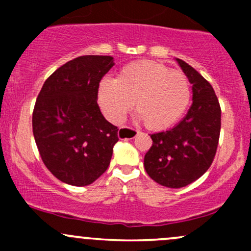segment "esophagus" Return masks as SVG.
Masks as SVG:
<instances>
[{
  "instance_id": "1",
  "label": "esophagus",
  "mask_w": 251,
  "mask_h": 251,
  "mask_svg": "<svg viewBox=\"0 0 251 251\" xmlns=\"http://www.w3.org/2000/svg\"><path fill=\"white\" fill-rule=\"evenodd\" d=\"M138 133H139V132L134 128L123 127L118 131V137H119L120 139H132V138L137 137Z\"/></svg>"
}]
</instances>
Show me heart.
Returning <instances> with one entry per match:
<instances>
[{"label":"heart","mask_w":251,"mask_h":251,"mask_svg":"<svg viewBox=\"0 0 251 251\" xmlns=\"http://www.w3.org/2000/svg\"><path fill=\"white\" fill-rule=\"evenodd\" d=\"M97 98L103 116L111 123H123L135 103L138 117L146 127L160 131L184 116L191 99V87L181 72L139 60L124 66L117 79H101Z\"/></svg>","instance_id":"1"}]
</instances>
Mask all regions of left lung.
Returning a JSON list of instances; mask_svg holds the SVG:
<instances>
[{"label":"left lung","mask_w":251,"mask_h":251,"mask_svg":"<svg viewBox=\"0 0 251 251\" xmlns=\"http://www.w3.org/2000/svg\"><path fill=\"white\" fill-rule=\"evenodd\" d=\"M176 61L192 85V103L177 125L151 135L153 143L144 157L150 177L172 189L189 185L208 171L221 132V107L212 86L185 61Z\"/></svg>","instance_id":"left-lung-1"}]
</instances>
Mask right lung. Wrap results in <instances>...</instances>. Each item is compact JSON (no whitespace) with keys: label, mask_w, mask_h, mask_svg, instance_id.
<instances>
[{"label":"right lung","mask_w":251,"mask_h":251,"mask_svg":"<svg viewBox=\"0 0 251 251\" xmlns=\"http://www.w3.org/2000/svg\"><path fill=\"white\" fill-rule=\"evenodd\" d=\"M114 66L107 55L66 62L43 83L33 112V134L42 162L59 180L86 186L106 171L118 138L103 118L98 86Z\"/></svg>","instance_id":"1"}]
</instances>
